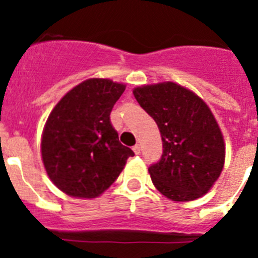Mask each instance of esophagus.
Segmentation results:
<instances>
[{
	"instance_id": "34e87169",
	"label": "esophagus",
	"mask_w": 258,
	"mask_h": 258,
	"mask_svg": "<svg viewBox=\"0 0 258 258\" xmlns=\"http://www.w3.org/2000/svg\"><path fill=\"white\" fill-rule=\"evenodd\" d=\"M133 151H134V154H136V155L140 154V152H141V147H140V145L133 146Z\"/></svg>"
}]
</instances>
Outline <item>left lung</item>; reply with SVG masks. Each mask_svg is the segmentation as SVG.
<instances>
[{
  "instance_id": "obj_1",
  "label": "left lung",
  "mask_w": 258,
  "mask_h": 258,
  "mask_svg": "<svg viewBox=\"0 0 258 258\" xmlns=\"http://www.w3.org/2000/svg\"><path fill=\"white\" fill-rule=\"evenodd\" d=\"M133 94L161 134L163 155L149 168L155 187L173 202L203 197L225 164L223 136L209 107L170 81L136 88Z\"/></svg>"
}]
</instances>
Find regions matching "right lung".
<instances>
[{
  "instance_id": "1",
  "label": "right lung",
  "mask_w": 258,
  "mask_h": 258,
  "mask_svg": "<svg viewBox=\"0 0 258 258\" xmlns=\"http://www.w3.org/2000/svg\"><path fill=\"white\" fill-rule=\"evenodd\" d=\"M125 90L108 79H89L75 86L52 108L41 140L49 178L64 194L93 199L116 181L129 147L118 142L109 113Z\"/></svg>"
}]
</instances>
